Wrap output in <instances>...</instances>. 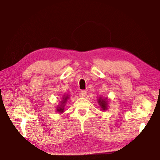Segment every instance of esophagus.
Instances as JSON below:
<instances>
[{
    "label": "esophagus",
    "mask_w": 160,
    "mask_h": 160,
    "mask_svg": "<svg viewBox=\"0 0 160 160\" xmlns=\"http://www.w3.org/2000/svg\"><path fill=\"white\" fill-rule=\"evenodd\" d=\"M86 93H87L86 91L82 90V91L80 92V97H86Z\"/></svg>",
    "instance_id": "1"
}]
</instances>
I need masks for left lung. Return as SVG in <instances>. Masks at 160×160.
Returning <instances> with one entry per match:
<instances>
[{
	"label": "left lung",
	"instance_id": "8db88e82",
	"mask_svg": "<svg viewBox=\"0 0 160 160\" xmlns=\"http://www.w3.org/2000/svg\"><path fill=\"white\" fill-rule=\"evenodd\" d=\"M98 103L102 108V110H106L108 109V100L107 98L103 99L102 97H99L98 99Z\"/></svg>",
	"mask_w": 160,
	"mask_h": 160
}]
</instances>
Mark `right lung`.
I'll use <instances>...</instances> for the list:
<instances>
[{"mask_svg": "<svg viewBox=\"0 0 160 160\" xmlns=\"http://www.w3.org/2000/svg\"><path fill=\"white\" fill-rule=\"evenodd\" d=\"M69 97L68 96V94L63 96V97L62 98V101H61V105H59L58 107H57V110H56L57 112L62 113V112H63V110H64V106L66 105V103H67V99H69Z\"/></svg>", "mask_w": 160, "mask_h": 160, "instance_id": "1", "label": "right lung"}]
</instances>
